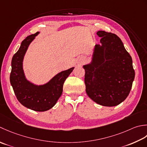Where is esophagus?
Wrapping results in <instances>:
<instances>
[{"label": "esophagus", "instance_id": "obj_1", "mask_svg": "<svg viewBox=\"0 0 147 147\" xmlns=\"http://www.w3.org/2000/svg\"><path fill=\"white\" fill-rule=\"evenodd\" d=\"M83 61H84L83 59H80V61H79V63H80V64H81Z\"/></svg>", "mask_w": 147, "mask_h": 147}]
</instances>
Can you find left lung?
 Wrapping results in <instances>:
<instances>
[{
  "instance_id": "obj_1",
  "label": "left lung",
  "mask_w": 147,
  "mask_h": 147,
  "mask_svg": "<svg viewBox=\"0 0 147 147\" xmlns=\"http://www.w3.org/2000/svg\"><path fill=\"white\" fill-rule=\"evenodd\" d=\"M96 34L100 44L95 45L90 63L83 66L86 91L100 105L114 107L125 100L132 88L133 60L117 35L101 30Z\"/></svg>"
}]
</instances>
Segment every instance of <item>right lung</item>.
Wrapping results in <instances>:
<instances>
[{
    "instance_id": "obj_1",
    "label": "right lung",
    "mask_w": 147,
    "mask_h": 147,
    "mask_svg": "<svg viewBox=\"0 0 147 147\" xmlns=\"http://www.w3.org/2000/svg\"><path fill=\"white\" fill-rule=\"evenodd\" d=\"M38 34L39 32H37L28 36L14 54L11 61L10 82L18 100L22 105L34 111L44 112L55 105L62 94L65 80L74 67L56 74L43 85L34 84L26 79L23 68L24 56L29 45Z\"/></svg>"
}]
</instances>
